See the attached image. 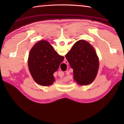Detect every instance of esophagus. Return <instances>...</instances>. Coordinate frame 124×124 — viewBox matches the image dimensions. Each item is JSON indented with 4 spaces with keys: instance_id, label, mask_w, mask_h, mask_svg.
Returning <instances> with one entry per match:
<instances>
[{
    "instance_id": "esophagus-1",
    "label": "esophagus",
    "mask_w": 124,
    "mask_h": 124,
    "mask_svg": "<svg viewBox=\"0 0 124 124\" xmlns=\"http://www.w3.org/2000/svg\"><path fill=\"white\" fill-rule=\"evenodd\" d=\"M65 63H66V64L68 63V61H65Z\"/></svg>"
}]
</instances>
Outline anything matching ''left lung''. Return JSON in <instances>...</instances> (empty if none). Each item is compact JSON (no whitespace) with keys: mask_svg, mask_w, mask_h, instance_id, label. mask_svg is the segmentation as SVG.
Returning a JSON list of instances; mask_svg holds the SVG:
<instances>
[{"mask_svg":"<svg viewBox=\"0 0 124 124\" xmlns=\"http://www.w3.org/2000/svg\"><path fill=\"white\" fill-rule=\"evenodd\" d=\"M66 58L73 70L74 80L78 84L87 85L93 82L98 72L99 61L89 42L84 40L77 41Z\"/></svg>","mask_w":124,"mask_h":124,"instance_id":"8db88e82","label":"left lung"}]
</instances>
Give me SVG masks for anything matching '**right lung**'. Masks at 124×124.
Masks as SVG:
<instances>
[{
	"label": "right lung",
	"instance_id": "1",
	"mask_svg": "<svg viewBox=\"0 0 124 124\" xmlns=\"http://www.w3.org/2000/svg\"><path fill=\"white\" fill-rule=\"evenodd\" d=\"M64 60L46 40H40L31 49L29 54L28 65L34 81L42 86L52 85L54 81V73Z\"/></svg>",
	"mask_w": 124,
	"mask_h": 124
}]
</instances>
